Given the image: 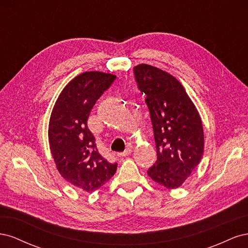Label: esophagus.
<instances>
[{
    "mask_svg": "<svg viewBox=\"0 0 248 248\" xmlns=\"http://www.w3.org/2000/svg\"><path fill=\"white\" fill-rule=\"evenodd\" d=\"M131 153V146H128L126 148V150L124 152H121V153H118L117 155L119 156V157H125V156H128L129 154Z\"/></svg>",
    "mask_w": 248,
    "mask_h": 248,
    "instance_id": "1",
    "label": "esophagus"
}]
</instances>
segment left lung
<instances>
[{"label":"left lung","instance_id":"left-lung-1","mask_svg":"<svg viewBox=\"0 0 248 248\" xmlns=\"http://www.w3.org/2000/svg\"><path fill=\"white\" fill-rule=\"evenodd\" d=\"M140 91L146 95L157 160L148 170L154 182L169 189L181 186L204 153V131L199 111L180 81L157 67L133 68Z\"/></svg>","mask_w":248,"mask_h":248}]
</instances>
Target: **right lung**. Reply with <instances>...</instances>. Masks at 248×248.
Returning <instances> with one entry per match:
<instances>
[{
	"mask_svg": "<svg viewBox=\"0 0 248 248\" xmlns=\"http://www.w3.org/2000/svg\"><path fill=\"white\" fill-rule=\"evenodd\" d=\"M116 76L84 72L70 80L58 97L48 126L50 152L67 182L87 192L95 191L115 175L117 163L100 155L87 125L94 104Z\"/></svg>",
	"mask_w": 248,
	"mask_h": 248,
	"instance_id": "obj_1",
	"label": "right lung"
}]
</instances>
